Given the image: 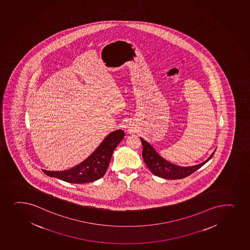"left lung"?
<instances>
[{"label":"left lung","mask_w":250,"mask_h":250,"mask_svg":"<svg viewBox=\"0 0 250 250\" xmlns=\"http://www.w3.org/2000/svg\"><path fill=\"white\" fill-rule=\"evenodd\" d=\"M141 141L143 146L142 156L147 167L155 176L161 177L167 180H179L190 175L200 167H202L205 163H207L214 154V152L212 153L210 156L203 163L194 166L182 167L170 163L165 160L163 157H161L160 154L155 151L153 146L142 138H141Z\"/></svg>","instance_id":"1"}]
</instances>
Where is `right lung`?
Segmentation results:
<instances>
[{"instance_id":"add662e5","label":"right lung","mask_w":250,"mask_h":250,"mask_svg":"<svg viewBox=\"0 0 250 250\" xmlns=\"http://www.w3.org/2000/svg\"><path fill=\"white\" fill-rule=\"evenodd\" d=\"M125 136L122 129L109 133L96 150L82 163L62 171H50L42 169L46 175L56 177L65 182L72 184H86L94 182L104 176L113 151Z\"/></svg>"}]
</instances>
